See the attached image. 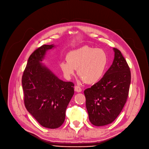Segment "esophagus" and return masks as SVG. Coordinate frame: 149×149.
Returning <instances> with one entry per match:
<instances>
[{"mask_svg": "<svg viewBox=\"0 0 149 149\" xmlns=\"http://www.w3.org/2000/svg\"><path fill=\"white\" fill-rule=\"evenodd\" d=\"M75 91L77 92H81L82 90H81V88H80L79 86H75Z\"/></svg>", "mask_w": 149, "mask_h": 149, "instance_id": "esophagus-1", "label": "esophagus"}]
</instances>
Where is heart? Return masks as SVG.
<instances>
[{
    "mask_svg": "<svg viewBox=\"0 0 149 149\" xmlns=\"http://www.w3.org/2000/svg\"><path fill=\"white\" fill-rule=\"evenodd\" d=\"M67 61L61 63L60 67L68 78L75 74V69L81 77V80L88 84L98 82L103 77L107 64V55L102 49H95L89 46L69 52Z\"/></svg>",
    "mask_w": 149,
    "mask_h": 149,
    "instance_id": "1",
    "label": "heart"
}]
</instances>
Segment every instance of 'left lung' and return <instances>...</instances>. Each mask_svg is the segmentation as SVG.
Here are the masks:
<instances>
[{"label": "left lung", "mask_w": 149, "mask_h": 149, "mask_svg": "<svg viewBox=\"0 0 149 149\" xmlns=\"http://www.w3.org/2000/svg\"><path fill=\"white\" fill-rule=\"evenodd\" d=\"M113 51L112 65L102 79L84 91L89 121L96 126L112 123L121 113L129 95L130 68L120 51L113 48Z\"/></svg>", "instance_id": "1"}]
</instances>
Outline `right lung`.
<instances>
[{
	"label": "right lung",
	"instance_id": "right-lung-1",
	"mask_svg": "<svg viewBox=\"0 0 149 149\" xmlns=\"http://www.w3.org/2000/svg\"><path fill=\"white\" fill-rule=\"evenodd\" d=\"M54 45H43L29 56L22 84L24 103L41 126L56 129L65 120L67 106L74 93V84L61 80L40 61Z\"/></svg>",
	"mask_w": 149,
	"mask_h": 149
}]
</instances>
